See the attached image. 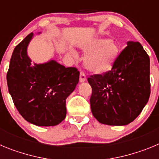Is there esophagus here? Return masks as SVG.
I'll return each mask as SVG.
<instances>
[{
    "label": "esophagus",
    "instance_id": "obj_1",
    "mask_svg": "<svg viewBox=\"0 0 159 159\" xmlns=\"http://www.w3.org/2000/svg\"><path fill=\"white\" fill-rule=\"evenodd\" d=\"M86 80V75L84 71H80V82H84Z\"/></svg>",
    "mask_w": 159,
    "mask_h": 159
}]
</instances>
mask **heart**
Masks as SVG:
<instances>
[{
    "instance_id": "b5f03b06",
    "label": "heart",
    "mask_w": 159,
    "mask_h": 159,
    "mask_svg": "<svg viewBox=\"0 0 159 159\" xmlns=\"http://www.w3.org/2000/svg\"><path fill=\"white\" fill-rule=\"evenodd\" d=\"M82 48L85 52L89 53L85 58V66L96 73L110 70L119 54L118 43L105 37L94 39L84 43Z\"/></svg>"
}]
</instances>
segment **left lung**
<instances>
[{
	"instance_id": "8db88e82",
	"label": "left lung",
	"mask_w": 159,
	"mask_h": 159,
	"mask_svg": "<svg viewBox=\"0 0 159 159\" xmlns=\"http://www.w3.org/2000/svg\"><path fill=\"white\" fill-rule=\"evenodd\" d=\"M90 103L101 123L123 126L134 121L151 94L150 58L139 42H127L110 71L90 75Z\"/></svg>"
}]
</instances>
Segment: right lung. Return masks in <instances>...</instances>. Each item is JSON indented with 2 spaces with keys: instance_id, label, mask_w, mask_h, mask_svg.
<instances>
[{
  "instance_id": "add662e5",
  "label": "right lung",
  "mask_w": 159,
  "mask_h": 159,
  "mask_svg": "<svg viewBox=\"0 0 159 159\" xmlns=\"http://www.w3.org/2000/svg\"><path fill=\"white\" fill-rule=\"evenodd\" d=\"M32 35L14 48L7 72L8 92L25 120L40 127L56 126L65 119L66 99L75 90L80 71L55 60L32 64L27 55Z\"/></svg>"
}]
</instances>
